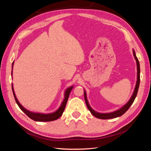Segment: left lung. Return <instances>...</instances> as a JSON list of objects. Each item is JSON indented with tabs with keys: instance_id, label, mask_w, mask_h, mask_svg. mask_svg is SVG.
Here are the masks:
<instances>
[{
	"instance_id": "1",
	"label": "left lung",
	"mask_w": 151,
	"mask_h": 151,
	"mask_svg": "<svg viewBox=\"0 0 151 151\" xmlns=\"http://www.w3.org/2000/svg\"><path fill=\"white\" fill-rule=\"evenodd\" d=\"M133 53H134V57H135L136 62H137V83H136V86H135L133 95H132V96L131 97L130 99L129 100V101L124 106L122 107L121 109H118V110L112 112V113H98L96 111H95L94 110H93V109L91 108V106H89V104L88 103V100H87L86 92L85 91L84 92V99H85V101H86V104L87 105V107H88V109L90 111L91 114H92V115L93 116H94L95 117L99 118V119L106 120V119H111V118H116L118 116H120L122 115H123V114H124L128 110V109H129L132 104L134 103V100L137 96V92H138L139 88V84H140V63H139V61L138 60L137 57H136V55H135L134 50Z\"/></svg>"
}]
</instances>
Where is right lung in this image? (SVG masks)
Listing matches in <instances>:
<instances>
[{
  "label": "right lung",
  "instance_id": "1",
  "mask_svg": "<svg viewBox=\"0 0 151 151\" xmlns=\"http://www.w3.org/2000/svg\"><path fill=\"white\" fill-rule=\"evenodd\" d=\"M14 64V62H12V65ZM12 74V72H11ZM72 89V86L68 88L65 93V99L63 100L60 107L56 111H55L53 113H48V114H43V113H33L29 111L28 110H27L26 109H25L22 105L19 103V101H17V99L16 97V95L14 93V91L13 89V86L12 85V92H13V94H14V99L16 101V103L17 104L18 106L20 108V109L21 110L23 111L26 115L28 116V117H29L31 119L35 121L36 122H50V121H53L57 120L58 118H60L62 115V113L64 111L66 104L67 102V100L68 98V96H69V94L70 91Z\"/></svg>",
  "mask_w": 151,
  "mask_h": 151
}]
</instances>
